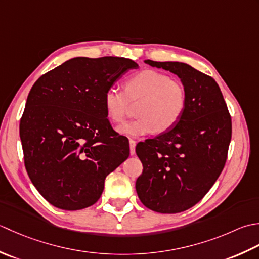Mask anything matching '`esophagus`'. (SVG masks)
Returning <instances> with one entry per match:
<instances>
[{
  "instance_id": "obj_1",
  "label": "esophagus",
  "mask_w": 259,
  "mask_h": 259,
  "mask_svg": "<svg viewBox=\"0 0 259 259\" xmlns=\"http://www.w3.org/2000/svg\"><path fill=\"white\" fill-rule=\"evenodd\" d=\"M135 146H136V142L134 140H130V152L131 155L135 154Z\"/></svg>"
}]
</instances>
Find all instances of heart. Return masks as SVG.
<instances>
[{
	"label": "heart",
	"instance_id": "obj_1",
	"mask_svg": "<svg viewBox=\"0 0 259 259\" xmlns=\"http://www.w3.org/2000/svg\"><path fill=\"white\" fill-rule=\"evenodd\" d=\"M135 120L117 127L118 133L139 137L152 132L164 133L174 127L186 112L188 94L183 83L171 79L166 73L145 69L126 79L124 91L109 87L103 96L107 118L122 123L130 110V104H136Z\"/></svg>",
	"mask_w": 259,
	"mask_h": 259
}]
</instances>
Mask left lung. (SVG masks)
<instances>
[{
  "mask_svg": "<svg viewBox=\"0 0 259 259\" xmlns=\"http://www.w3.org/2000/svg\"><path fill=\"white\" fill-rule=\"evenodd\" d=\"M145 62L180 78L188 105L174 127L137 144L143 172L136 180V192L153 211L182 212L207 194L223 171L231 140V117L212 77L183 62Z\"/></svg>",
  "mask_w": 259,
  "mask_h": 259,
  "instance_id": "obj_1",
  "label": "left lung"
}]
</instances>
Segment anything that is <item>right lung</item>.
I'll return each instance as SVG.
<instances>
[{"label": "right lung", "mask_w": 259, "mask_h": 259, "mask_svg": "<svg viewBox=\"0 0 259 259\" xmlns=\"http://www.w3.org/2000/svg\"><path fill=\"white\" fill-rule=\"evenodd\" d=\"M139 65L123 57L67 60L31 88L20 122L24 165L47 201L63 210L91 207L105 179L130 155L114 133L103 96Z\"/></svg>", "instance_id": "obj_1"}]
</instances>
